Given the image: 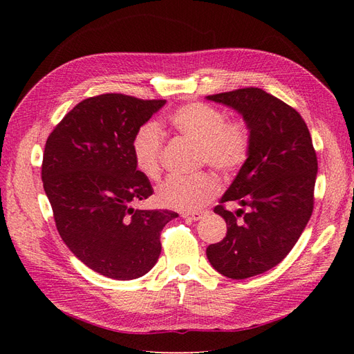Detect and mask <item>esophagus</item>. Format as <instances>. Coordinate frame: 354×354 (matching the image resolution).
I'll return each mask as SVG.
<instances>
[{"instance_id": "obj_1", "label": "esophagus", "mask_w": 354, "mask_h": 354, "mask_svg": "<svg viewBox=\"0 0 354 354\" xmlns=\"http://www.w3.org/2000/svg\"><path fill=\"white\" fill-rule=\"evenodd\" d=\"M183 217H185V218H189V220L196 221V220H199V218L202 217V214L198 212V211H194V212H183Z\"/></svg>"}]
</instances>
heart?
Segmentation results:
<instances>
[{
	"instance_id": "heart-1",
	"label": "heart",
	"mask_w": 354,
	"mask_h": 354,
	"mask_svg": "<svg viewBox=\"0 0 354 354\" xmlns=\"http://www.w3.org/2000/svg\"><path fill=\"white\" fill-rule=\"evenodd\" d=\"M226 113L207 103H187L169 116L174 130L201 147L202 160L212 169L230 176L245 164L251 147L250 128L242 118L226 121ZM164 136L156 124H145L137 130L131 152L137 169L156 180L160 174ZM220 194V183L211 174L192 178L169 177L156 192L162 207L192 212L207 205Z\"/></svg>"
}]
</instances>
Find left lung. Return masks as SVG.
Here are the masks:
<instances>
[{
  "mask_svg": "<svg viewBox=\"0 0 354 354\" xmlns=\"http://www.w3.org/2000/svg\"><path fill=\"white\" fill-rule=\"evenodd\" d=\"M242 115L251 134L248 159L214 212L227 224L211 243V266L230 279H246L279 264L312 217L317 158L308 128L294 108L261 88L207 95ZM247 208L232 213L223 203Z\"/></svg>",
  "mask_w": 354,
  "mask_h": 354,
  "instance_id": "8db88e82",
  "label": "left lung"
}]
</instances>
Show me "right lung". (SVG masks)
<instances>
[{
	"instance_id": "right-lung-1",
	"label": "right lung",
	"mask_w": 354,
	"mask_h": 354,
	"mask_svg": "<svg viewBox=\"0 0 354 354\" xmlns=\"http://www.w3.org/2000/svg\"><path fill=\"white\" fill-rule=\"evenodd\" d=\"M165 104L108 93L85 99L47 138L42 185L60 238L91 270L118 281L146 274L160 254V230L178 214L134 209L153 194L131 143Z\"/></svg>"
}]
</instances>
